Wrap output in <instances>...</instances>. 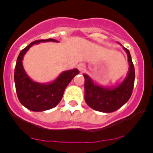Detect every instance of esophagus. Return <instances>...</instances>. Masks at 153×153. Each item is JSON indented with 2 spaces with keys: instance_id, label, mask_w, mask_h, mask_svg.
<instances>
[{
  "instance_id": "1",
  "label": "esophagus",
  "mask_w": 153,
  "mask_h": 153,
  "mask_svg": "<svg viewBox=\"0 0 153 153\" xmlns=\"http://www.w3.org/2000/svg\"><path fill=\"white\" fill-rule=\"evenodd\" d=\"M84 68H85V66L83 64H82V63H80V64L78 65V69H79V70H84Z\"/></svg>"
}]
</instances>
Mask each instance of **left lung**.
<instances>
[{"mask_svg":"<svg viewBox=\"0 0 153 153\" xmlns=\"http://www.w3.org/2000/svg\"><path fill=\"white\" fill-rule=\"evenodd\" d=\"M127 53L129 70L125 79L117 86L106 87L94 83L86 74H83L85 79V101L92 109L102 113H112L129 100L132 95L135 81V69L132 61L130 53L123 47Z\"/></svg>","mask_w":153,"mask_h":153,"instance_id":"obj_1","label":"left lung"}]
</instances>
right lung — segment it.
Listing matches in <instances>:
<instances>
[{
    "mask_svg": "<svg viewBox=\"0 0 153 153\" xmlns=\"http://www.w3.org/2000/svg\"><path fill=\"white\" fill-rule=\"evenodd\" d=\"M58 42L54 39L32 42L21 51L14 70V83L19 101L31 111L40 112L55 107L61 100L63 93L70 81L79 74L77 69L63 71L53 81L47 83L35 82L29 77L23 67V58L28 50L41 42Z\"/></svg>",
    "mask_w": 153,
    "mask_h": 153,
    "instance_id": "obj_1",
    "label": "right lung"
}]
</instances>
